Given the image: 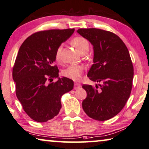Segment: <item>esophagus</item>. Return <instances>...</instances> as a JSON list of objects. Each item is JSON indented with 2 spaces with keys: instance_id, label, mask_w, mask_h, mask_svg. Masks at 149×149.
Here are the masks:
<instances>
[{
  "instance_id": "1",
  "label": "esophagus",
  "mask_w": 149,
  "mask_h": 149,
  "mask_svg": "<svg viewBox=\"0 0 149 149\" xmlns=\"http://www.w3.org/2000/svg\"><path fill=\"white\" fill-rule=\"evenodd\" d=\"M81 87V84L79 83H77V82H75L74 84V89H77V88H79Z\"/></svg>"
}]
</instances>
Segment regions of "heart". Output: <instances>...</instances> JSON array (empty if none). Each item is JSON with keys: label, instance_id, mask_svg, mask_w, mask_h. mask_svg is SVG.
I'll use <instances>...</instances> for the list:
<instances>
[{"label": "heart", "instance_id": "obj_1", "mask_svg": "<svg viewBox=\"0 0 149 149\" xmlns=\"http://www.w3.org/2000/svg\"><path fill=\"white\" fill-rule=\"evenodd\" d=\"M72 44L80 54L82 53L83 52L88 51L89 43L84 38L80 36L75 37L72 40ZM61 49L62 45H60L56 50L55 59L57 61H60L61 60ZM84 69V68L81 65H72L63 71V75L68 78L72 79L73 80H79L81 78V73H82Z\"/></svg>", "mask_w": 149, "mask_h": 149}]
</instances>
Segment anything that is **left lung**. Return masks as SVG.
I'll use <instances>...</instances> for the list:
<instances>
[{
  "instance_id": "left-lung-1",
  "label": "left lung",
  "mask_w": 149,
  "mask_h": 149,
  "mask_svg": "<svg viewBox=\"0 0 149 149\" xmlns=\"http://www.w3.org/2000/svg\"><path fill=\"white\" fill-rule=\"evenodd\" d=\"M77 32L93 46V65L87 75L100 83L95 87L82 86L87 93L83 109L94 119L108 120L121 111L130 95L134 77L130 55L113 33L96 28L79 29Z\"/></svg>"
}]
</instances>
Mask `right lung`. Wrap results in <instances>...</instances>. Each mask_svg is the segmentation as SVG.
Here are the masks:
<instances>
[{"instance_id": "obj_1", "label": "right lung", "mask_w": 149, "mask_h": 149, "mask_svg": "<svg viewBox=\"0 0 149 149\" xmlns=\"http://www.w3.org/2000/svg\"><path fill=\"white\" fill-rule=\"evenodd\" d=\"M74 29L50 30L33 33L19 49L13 69L16 95L25 112L38 122H46L57 116L61 98L72 91L74 81L58 77L54 65L55 52L74 32ZM58 78L56 83H51ZM50 83H48V81Z\"/></svg>"}]
</instances>
